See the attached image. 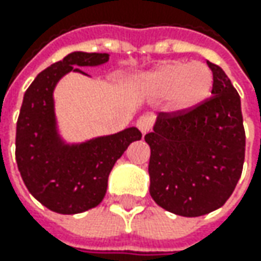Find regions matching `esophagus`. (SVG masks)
<instances>
[{
  "label": "esophagus",
  "instance_id": "obj_1",
  "mask_svg": "<svg viewBox=\"0 0 261 261\" xmlns=\"http://www.w3.org/2000/svg\"><path fill=\"white\" fill-rule=\"evenodd\" d=\"M152 125H154V117H152V116L144 115L136 120V126H138V129H139L142 134L149 132V130L152 129Z\"/></svg>",
  "mask_w": 261,
  "mask_h": 261
}]
</instances>
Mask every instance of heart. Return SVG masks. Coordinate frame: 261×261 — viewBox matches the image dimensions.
<instances>
[{"label": "heart", "instance_id": "b5f03b06", "mask_svg": "<svg viewBox=\"0 0 261 261\" xmlns=\"http://www.w3.org/2000/svg\"><path fill=\"white\" fill-rule=\"evenodd\" d=\"M212 71L199 62H167L146 78L151 94L170 97L175 110L187 112L202 105L211 94Z\"/></svg>", "mask_w": 261, "mask_h": 261}]
</instances>
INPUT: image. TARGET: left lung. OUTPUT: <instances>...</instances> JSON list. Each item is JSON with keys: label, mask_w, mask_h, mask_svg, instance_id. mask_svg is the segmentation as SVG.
<instances>
[{"label": "left lung", "mask_w": 261, "mask_h": 261, "mask_svg": "<svg viewBox=\"0 0 261 261\" xmlns=\"http://www.w3.org/2000/svg\"><path fill=\"white\" fill-rule=\"evenodd\" d=\"M207 65L214 95L187 112H161L145 135L151 148L149 195L163 209L189 218L225 203L246 156L240 95L221 66Z\"/></svg>", "instance_id": "left-lung-1"}]
</instances>
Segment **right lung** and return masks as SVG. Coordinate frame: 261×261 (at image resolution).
Here are the masks:
<instances>
[{
	"label": "right lung",
	"mask_w": 261,
	"mask_h": 261,
	"mask_svg": "<svg viewBox=\"0 0 261 261\" xmlns=\"http://www.w3.org/2000/svg\"><path fill=\"white\" fill-rule=\"evenodd\" d=\"M107 61V54H69L42 71L24 93L15 132L17 167L29 192L58 214L72 215L98 205L115 163L142 136L129 127L75 146L64 145L58 138L52 97L56 83L69 71L86 74L76 66Z\"/></svg>",
	"instance_id": "right-lung-1"
}]
</instances>
